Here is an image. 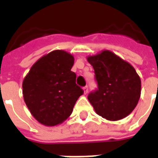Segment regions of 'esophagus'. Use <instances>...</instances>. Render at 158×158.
I'll return each instance as SVG.
<instances>
[{"label": "esophagus", "mask_w": 158, "mask_h": 158, "mask_svg": "<svg viewBox=\"0 0 158 158\" xmlns=\"http://www.w3.org/2000/svg\"><path fill=\"white\" fill-rule=\"evenodd\" d=\"M83 90H84V93H85V94H87V93H88V90H89L88 86H85V87L83 88Z\"/></svg>", "instance_id": "34e87169"}]
</instances>
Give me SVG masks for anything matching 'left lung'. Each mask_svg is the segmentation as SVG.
<instances>
[{"mask_svg":"<svg viewBox=\"0 0 158 158\" xmlns=\"http://www.w3.org/2000/svg\"><path fill=\"white\" fill-rule=\"evenodd\" d=\"M95 70L98 89L88 100L99 116L118 121L132 113L141 92V80L130 63L108 50L88 56Z\"/></svg>","mask_w":158,"mask_h":158,"instance_id":"obj_1","label":"left lung"}]
</instances>
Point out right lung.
I'll use <instances>...</instances> for the list:
<instances>
[{"label": "right lung", "instance_id": "1", "mask_svg": "<svg viewBox=\"0 0 158 158\" xmlns=\"http://www.w3.org/2000/svg\"><path fill=\"white\" fill-rule=\"evenodd\" d=\"M74 57L55 50L37 60L23 80V95L33 117L43 125H58L68 118L83 89L71 71Z\"/></svg>", "mask_w": 158, "mask_h": 158}]
</instances>
